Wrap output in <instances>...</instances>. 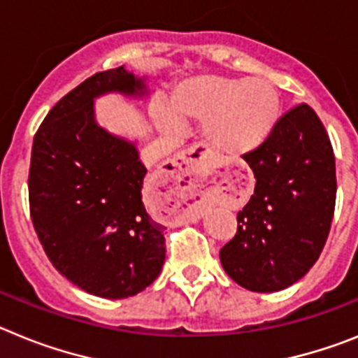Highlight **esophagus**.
I'll use <instances>...</instances> for the list:
<instances>
[{"label": "esophagus", "instance_id": "esophagus-1", "mask_svg": "<svg viewBox=\"0 0 358 358\" xmlns=\"http://www.w3.org/2000/svg\"><path fill=\"white\" fill-rule=\"evenodd\" d=\"M180 160H182V164L185 167H183V173L178 180L183 183V189L191 192V198H192V192L196 191V185H198V178L194 176V173H201V171L207 169L210 160H213V157H210L207 151H203V149L191 148L187 149L182 157H180ZM198 203H200V201L189 203L187 213L192 209H196Z\"/></svg>", "mask_w": 358, "mask_h": 358}]
</instances>
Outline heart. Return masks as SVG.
Listing matches in <instances>:
<instances>
[{"label": "heart", "instance_id": "1", "mask_svg": "<svg viewBox=\"0 0 358 358\" xmlns=\"http://www.w3.org/2000/svg\"><path fill=\"white\" fill-rule=\"evenodd\" d=\"M151 117L164 131L180 120L201 122L205 141L222 153L243 157L270 141L281 120V97L266 79L192 76L173 88L169 106L157 101Z\"/></svg>", "mask_w": 358, "mask_h": 358}]
</instances>
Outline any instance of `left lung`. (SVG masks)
Instances as JSON below:
<instances>
[{
  "mask_svg": "<svg viewBox=\"0 0 358 358\" xmlns=\"http://www.w3.org/2000/svg\"><path fill=\"white\" fill-rule=\"evenodd\" d=\"M243 158L256 187L220 261L247 290H285L306 275L328 238L337 194L334 149L315 111L301 104Z\"/></svg>",
  "mask_w": 358,
  "mask_h": 358,
  "instance_id": "1",
  "label": "left lung"
}]
</instances>
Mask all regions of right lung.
<instances>
[{
  "label": "right lung",
  "mask_w": 358,
  "mask_h": 358,
  "mask_svg": "<svg viewBox=\"0 0 358 358\" xmlns=\"http://www.w3.org/2000/svg\"><path fill=\"white\" fill-rule=\"evenodd\" d=\"M149 95L148 77L119 66L64 95L37 129L30 160V214L52 265L80 290L126 299L158 278L164 225L145 213L148 173L136 141L97 122L95 99Z\"/></svg>",
  "instance_id": "obj_1"
}]
</instances>
